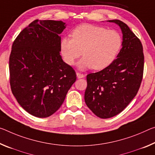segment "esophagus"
I'll use <instances>...</instances> for the list:
<instances>
[{"label": "esophagus", "mask_w": 155, "mask_h": 155, "mask_svg": "<svg viewBox=\"0 0 155 155\" xmlns=\"http://www.w3.org/2000/svg\"><path fill=\"white\" fill-rule=\"evenodd\" d=\"M77 77L78 78H84L85 75L83 74H80L78 72H77Z\"/></svg>", "instance_id": "34e87169"}]
</instances>
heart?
Here are the masks:
<instances>
[{
  "label": "heart",
  "mask_w": 155,
  "mask_h": 155,
  "mask_svg": "<svg viewBox=\"0 0 155 155\" xmlns=\"http://www.w3.org/2000/svg\"><path fill=\"white\" fill-rule=\"evenodd\" d=\"M72 36L63 37L60 53L63 61L72 65L82 54L77 67L81 70H101L110 66L121 50L123 39L117 31L92 24H83L72 31Z\"/></svg>",
  "instance_id": "1"
}]
</instances>
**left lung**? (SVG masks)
<instances>
[{"label": "left lung", "instance_id": "left-lung-1", "mask_svg": "<svg viewBox=\"0 0 155 155\" xmlns=\"http://www.w3.org/2000/svg\"><path fill=\"white\" fill-rule=\"evenodd\" d=\"M119 26L123 34L122 48L115 61L101 71L87 75L85 92L87 106L101 119L116 116L134 99L143 78V46L126 23L107 21Z\"/></svg>", "mask_w": 155, "mask_h": 155}]
</instances>
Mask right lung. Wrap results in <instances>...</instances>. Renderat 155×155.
I'll list each match as a JSON object with an SVG mask.
<instances>
[{"label": "right lung", "instance_id": "add662e5", "mask_svg": "<svg viewBox=\"0 0 155 155\" xmlns=\"http://www.w3.org/2000/svg\"><path fill=\"white\" fill-rule=\"evenodd\" d=\"M61 21L35 20L14 41L9 56L12 92L21 106L39 118L59 109L77 79L60 54Z\"/></svg>", "mask_w": 155, "mask_h": 155}]
</instances>
